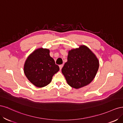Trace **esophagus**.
<instances>
[{"instance_id":"esophagus-1","label":"esophagus","mask_w":123,"mask_h":123,"mask_svg":"<svg viewBox=\"0 0 123 123\" xmlns=\"http://www.w3.org/2000/svg\"><path fill=\"white\" fill-rule=\"evenodd\" d=\"M63 66H64L63 65H59V68H60V70H62V68L63 67Z\"/></svg>"}]
</instances>
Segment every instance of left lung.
Listing matches in <instances>:
<instances>
[{
	"instance_id": "obj_1",
	"label": "left lung",
	"mask_w": 123,
	"mask_h": 123,
	"mask_svg": "<svg viewBox=\"0 0 123 123\" xmlns=\"http://www.w3.org/2000/svg\"><path fill=\"white\" fill-rule=\"evenodd\" d=\"M68 61L62 69L67 82L71 87L79 89L93 80L99 62L95 55L84 45L69 51Z\"/></svg>"
}]
</instances>
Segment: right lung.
Segmentation results:
<instances>
[{
  "instance_id": "obj_1",
  "label": "right lung",
  "mask_w": 123,
  "mask_h": 123,
  "mask_svg": "<svg viewBox=\"0 0 123 123\" xmlns=\"http://www.w3.org/2000/svg\"><path fill=\"white\" fill-rule=\"evenodd\" d=\"M59 70L50 50L40 48L30 55L25 63L24 73L30 82L39 88L49 84L54 74Z\"/></svg>"
}]
</instances>
